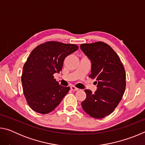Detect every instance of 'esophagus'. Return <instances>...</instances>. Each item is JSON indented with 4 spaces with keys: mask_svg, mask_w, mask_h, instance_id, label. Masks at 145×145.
Instances as JSON below:
<instances>
[{
    "mask_svg": "<svg viewBox=\"0 0 145 145\" xmlns=\"http://www.w3.org/2000/svg\"><path fill=\"white\" fill-rule=\"evenodd\" d=\"M70 88L72 91H77L78 89L77 88H76L75 86H72L70 87Z\"/></svg>",
    "mask_w": 145,
    "mask_h": 145,
    "instance_id": "esophagus-1",
    "label": "esophagus"
}]
</instances>
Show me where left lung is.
<instances>
[{
  "mask_svg": "<svg viewBox=\"0 0 145 145\" xmlns=\"http://www.w3.org/2000/svg\"><path fill=\"white\" fill-rule=\"evenodd\" d=\"M80 47L91 63L89 77L98 83L94 93L84 90L82 109L90 116L101 119L111 114L121 101L126 87L125 70L119 56L105 43H83Z\"/></svg>",
  "mask_w": 145,
  "mask_h": 145,
  "instance_id": "obj_1",
  "label": "left lung"
}]
</instances>
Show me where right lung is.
I'll return each mask as SVG.
<instances>
[{
	"mask_svg": "<svg viewBox=\"0 0 145 145\" xmlns=\"http://www.w3.org/2000/svg\"><path fill=\"white\" fill-rule=\"evenodd\" d=\"M74 44L47 41L33 49L23 67L21 80L28 105L33 111L47 114L55 109L70 91L54 77L62 70L65 59L78 50Z\"/></svg>",
	"mask_w": 145,
	"mask_h": 145,
	"instance_id": "right-lung-1",
	"label": "right lung"
}]
</instances>
